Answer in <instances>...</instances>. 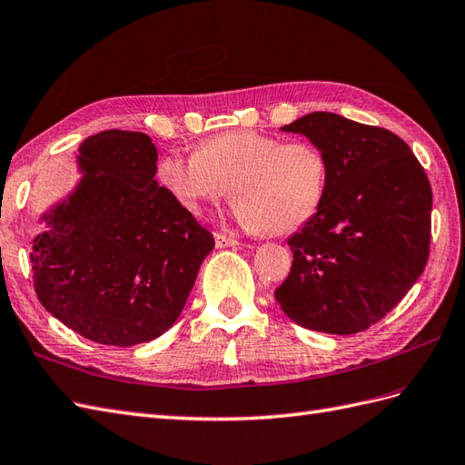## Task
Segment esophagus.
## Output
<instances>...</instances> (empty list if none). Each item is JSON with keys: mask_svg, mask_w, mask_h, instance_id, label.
I'll list each match as a JSON object with an SVG mask.
<instances>
[{"mask_svg": "<svg viewBox=\"0 0 465 465\" xmlns=\"http://www.w3.org/2000/svg\"><path fill=\"white\" fill-rule=\"evenodd\" d=\"M213 240H216V247L220 249L240 245V242H237V237L233 233H213Z\"/></svg>", "mask_w": 465, "mask_h": 465, "instance_id": "34e87169", "label": "esophagus"}]
</instances>
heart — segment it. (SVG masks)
I'll return each instance as SVG.
<instances>
[{"mask_svg":"<svg viewBox=\"0 0 465 465\" xmlns=\"http://www.w3.org/2000/svg\"><path fill=\"white\" fill-rule=\"evenodd\" d=\"M157 178L190 213H202L232 188L233 216L245 230L289 233L302 228L322 204L328 159L306 141L282 143L257 131H228L202 141L193 157L164 154Z\"/></svg>","mask_w":465,"mask_h":465,"instance_id":"heart-1","label":"heart"}]
</instances>
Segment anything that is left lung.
<instances>
[{"label":"left lung","instance_id":"left-lung-1","mask_svg":"<svg viewBox=\"0 0 465 465\" xmlns=\"http://www.w3.org/2000/svg\"><path fill=\"white\" fill-rule=\"evenodd\" d=\"M281 131L324 151L328 188L318 212L289 237L292 267L275 299L302 328L357 334L391 312L422 275L430 183L407 143L383 127L314 112Z\"/></svg>","mask_w":465,"mask_h":465}]
</instances>
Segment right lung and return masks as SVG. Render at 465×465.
<instances>
[{
  "instance_id": "right-lung-1",
  "label": "right lung",
  "mask_w": 465,
  "mask_h": 465,
  "mask_svg": "<svg viewBox=\"0 0 465 465\" xmlns=\"http://www.w3.org/2000/svg\"><path fill=\"white\" fill-rule=\"evenodd\" d=\"M157 147L139 131L90 135L80 178L41 213L31 249L41 304L104 346L129 348L169 330L188 301L213 237L154 181Z\"/></svg>"
}]
</instances>
